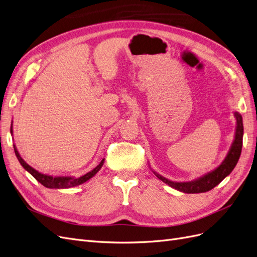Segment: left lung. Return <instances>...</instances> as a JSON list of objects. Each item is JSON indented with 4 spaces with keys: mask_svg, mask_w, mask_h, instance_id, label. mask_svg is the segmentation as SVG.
Returning <instances> with one entry per match:
<instances>
[{
    "mask_svg": "<svg viewBox=\"0 0 257 257\" xmlns=\"http://www.w3.org/2000/svg\"><path fill=\"white\" fill-rule=\"evenodd\" d=\"M236 116V131L234 141L231 143V146L226 154V157L223 160L221 164L214 168L211 172L207 173L206 175L201 176L195 180L188 181V182H176L172 181L169 179L161 176L157 172L152 170L153 174L157 176L160 180L164 183L168 184L170 188L178 190L183 193L188 194H195V193H205L219 184L224 178H226L237 165L238 160L241 154V149H242V138H243V122L242 115L239 112L235 111Z\"/></svg>",
    "mask_w": 257,
    "mask_h": 257,
    "instance_id": "obj_1",
    "label": "left lung"
}]
</instances>
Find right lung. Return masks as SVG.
I'll return each instance as SVG.
<instances>
[{
  "label": "right lung",
  "mask_w": 257,
  "mask_h": 257,
  "mask_svg": "<svg viewBox=\"0 0 257 257\" xmlns=\"http://www.w3.org/2000/svg\"><path fill=\"white\" fill-rule=\"evenodd\" d=\"M11 134L13 135V122L11 125ZM14 150H15V154H16V157L21 164V166L25 168L28 173L32 175L38 182L42 183L44 186H46V188H48V189H69V188H73V186H77V185H80L84 182H87L92 177H94L99 172V169L102 168V166L104 165V161H105V159H103L95 168H93L91 172L87 173L83 176H80V177L50 176V175L42 174L40 172H37V170L34 169L33 167H31L28 163L21 158V155L19 154V152L17 150L16 145H14Z\"/></svg>",
  "instance_id": "right-lung-1"
}]
</instances>
